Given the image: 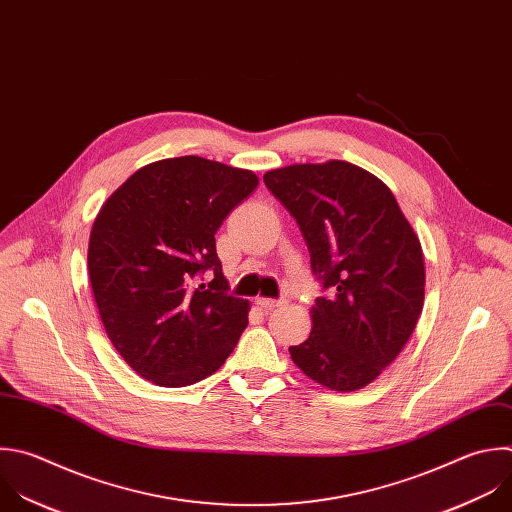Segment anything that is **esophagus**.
I'll return each instance as SVG.
<instances>
[{
    "label": "esophagus",
    "instance_id": "esophagus-1",
    "mask_svg": "<svg viewBox=\"0 0 512 512\" xmlns=\"http://www.w3.org/2000/svg\"><path fill=\"white\" fill-rule=\"evenodd\" d=\"M257 307H261V309H265V311H269V309H275V307H279L281 305V301L279 299H269V297H257Z\"/></svg>",
    "mask_w": 512,
    "mask_h": 512
}]
</instances>
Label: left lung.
I'll return each instance as SVG.
<instances>
[{"label":"left lung","instance_id":"8db88e82","mask_svg":"<svg viewBox=\"0 0 512 512\" xmlns=\"http://www.w3.org/2000/svg\"><path fill=\"white\" fill-rule=\"evenodd\" d=\"M263 181L299 225L327 291L311 307L309 337L289 348L291 360L329 390H360L400 356L422 313L420 239L392 191L352 162L291 164Z\"/></svg>","mask_w":512,"mask_h":512}]
</instances>
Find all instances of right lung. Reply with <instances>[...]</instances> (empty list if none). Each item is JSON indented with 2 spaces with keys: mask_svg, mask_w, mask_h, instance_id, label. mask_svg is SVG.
I'll use <instances>...</instances> for the list:
<instances>
[{
  "mask_svg": "<svg viewBox=\"0 0 512 512\" xmlns=\"http://www.w3.org/2000/svg\"><path fill=\"white\" fill-rule=\"evenodd\" d=\"M259 179L201 156L142 166L102 205L88 273L116 352L144 380L191 386L217 372L249 323L215 233Z\"/></svg>",
  "mask_w": 512,
  "mask_h": 512,
  "instance_id": "add662e5",
  "label": "right lung"
}]
</instances>
